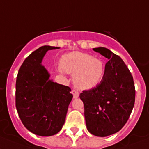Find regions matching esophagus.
<instances>
[{"label":"esophagus","instance_id":"esophagus-1","mask_svg":"<svg viewBox=\"0 0 149 149\" xmlns=\"http://www.w3.org/2000/svg\"><path fill=\"white\" fill-rule=\"evenodd\" d=\"M71 93L72 94V95H73V98H77L79 97V93L77 91H76L75 89L72 90V92H71Z\"/></svg>","mask_w":149,"mask_h":149}]
</instances>
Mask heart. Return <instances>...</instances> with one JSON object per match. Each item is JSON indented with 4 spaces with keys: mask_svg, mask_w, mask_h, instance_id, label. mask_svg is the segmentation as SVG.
<instances>
[{
    "mask_svg": "<svg viewBox=\"0 0 149 149\" xmlns=\"http://www.w3.org/2000/svg\"><path fill=\"white\" fill-rule=\"evenodd\" d=\"M59 71L73 74L75 86L87 90L95 88L102 82L105 67L101 60L91 54L75 51L63 56Z\"/></svg>",
    "mask_w": 149,
    "mask_h": 149,
    "instance_id": "obj_1",
    "label": "heart"
}]
</instances>
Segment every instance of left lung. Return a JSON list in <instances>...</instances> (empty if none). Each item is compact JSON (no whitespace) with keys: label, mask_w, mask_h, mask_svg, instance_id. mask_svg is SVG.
<instances>
[{"label":"left lung","mask_w":149,"mask_h":149,"mask_svg":"<svg viewBox=\"0 0 149 149\" xmlns=\"http://www.w3.org/2000/svg\"><path fill=\"white\" fill-rule=\"evenodd\" d=\"M108 59L105 73L98 86L84 90L79 98L84 104L87 130L96 136L114 134L126 124L135 103L133 78L120 57L106 47L93 48Z\"/></svg>","instance_id":"obj_1"}]
</instances>
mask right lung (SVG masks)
<instances>
[{
  "label": "right lung",
  "mask_w": 149,
  "mask_h": 149,
  "mask_svg": "<svg viewBox=\"0 0 149 149\" xmlns=\"http://www.w3.org/2000/svg\"><path fill=\"white\" fill-rule=\"evenodd\" d=\"M57 47L45 45L33 51L19 70L16 82V107L28 130L41 136L57 134L64 124L72 95L68 86L50 80L42 65L46 52Z\"/></svg>",
  "instance_id": "obj_1"
}]
</instances>
